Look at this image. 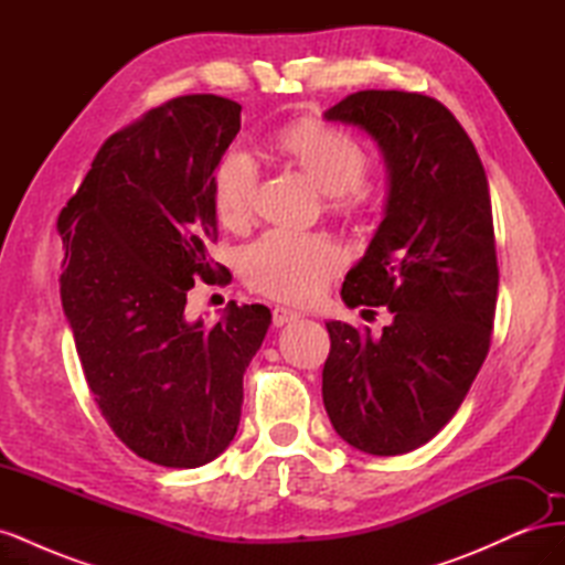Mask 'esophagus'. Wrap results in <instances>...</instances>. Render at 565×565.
I'll list each match as a JSON object with an SVG mask.
<instances>
[{"mask_svg":"<svg viewBox=\"0 0 565 565\" xmlns=\"http://www.w3.org/2000/svg\"><path fill=\"white\" fill-rule=\"evenodd\" d=\"M297 318H299V313L292 311V309H287V306H276V309L270 311V322L276 324V328H280V324H285V322H292Z\"/></svg>","mask_w":565,"mask_h":565,"instance_id":"esophagus-1","label":"esophagus"}]
</instances>
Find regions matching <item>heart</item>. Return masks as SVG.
Wrapping results in <instances>:
<instances>
[{"instance_id": "1", "label": "heart", "mask_w": 565, "mask_h": 565, "mask_svg": "<svg viewBox=\"0 0 565 565\" xmlns=\"http://www.w3.org/2000/svg\"><path fill=\"white\" fill-rule=\"evenodd\" d=\"M280 156L303 169L334 207L365 212L372 188L363 181L367 152L353 136L330 125L303 122L276 134ZM259 191V167L243 146H231L212 172V202L221 224L241 228L254 212ZM347 256L330 235L316 231L270 228L243 247L241 268L245 282L266 297L306 303L322 295L344 266Z\"/></svg>"}]
</instances>
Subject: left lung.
Segmentation results:
<instances>
[{"label": "left lung", "instance_id": "1", "mask_svg": "<svg viewBox=\"0 0 565 565\" xmlns=\"http://www.w3.org/2000/svg\"><path fill=\"white\" fill-rule=\"evenodd\" d=\"M324 117L365 129L386 156V216L341 297L386 306L393 320L377 337L324 322L322 403L349 446L413 452L455 417L490 351L500 268L486 169L431 96L365 89Z\"/></svg>", "mask_w": 565, "mask_h": 565}]
</instances>
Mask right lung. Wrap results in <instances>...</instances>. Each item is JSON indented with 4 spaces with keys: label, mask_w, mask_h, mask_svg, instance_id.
I'll return each instance as SVG.
<instances>
[{
    "label": "right lung",
    "mask_w": 565,
    "mask_h": 565,
    "mask_svg": "<svg viewBox=\"0 0 565 565\" xmlns=\"http://www.w3.org/2000/svg\"><path fill=\"white\" fill-rule=\"evenodd\" d=\"M243 106L185 94L108 136L58 216L61 299L84 380L125 446L152 465L193 469L228 448L243 374L266 337L264 303L188 322L198 280L226 282L212 172Z\"/></svg>",
    "instance_id": "add662e5"
}]
</instances>
